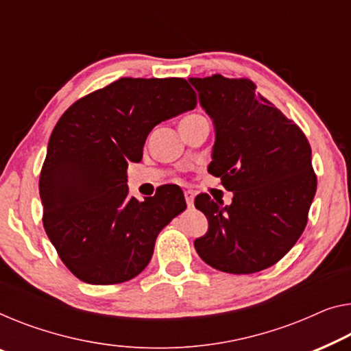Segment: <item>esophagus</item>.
Wrapping results in <instances>:
<instances>
[{"label": "esophagus", "instance_id": "1", "mask_svg": "<svg viewBox=\"0 0 351 351\" xmlns=\"http://www.w3.org/2000/svg\"><path fill=\"white\" fill-rule=\"evenodd\" d=\"M184 198H186L187 206H192L193 205V198H195V193H193L192 191H184Z\"/></svg>", "mask_w": 351, "mask_h": 351}]
</instances>
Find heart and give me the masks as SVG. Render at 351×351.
<instances>
[{
  "label": "heart",
  "instance_id": "1",
  "mask_svg": "<svg viewBox=\"0 0 351 351\" xmlns=\"http://www.w3.org/2000/svg\"><path fill=\"white\" fill-rule=\"evenodd\" d=\"M192 118H198V117H195V114H193V117H187V118H184V119H182V121H186V119H192Z\"/></svg>",
  "mask_w": 351,
  "mask_h": 351
}]
</instances>
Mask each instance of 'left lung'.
I'll use <instances>...</instances> for the list:
<instances>
[{"instance_id":"obj_1","label":"left lung","mask_w":351,"mask_h":351,"mask_svg":"<svg viewBox=\"0 0 351 351\" xmlns=\"http://www.w3.org/2000/svg\"><path fill=\"white\" fill-rule=\"evenodd\" d=\"M189 82L216 132L208 171L233 192L226 206L208 193L197 195L208 232L193 245L205 263L223 273H258L304 232L317 191L311 145L247 78L216 74Z\"/></svg>"}]
</instances>
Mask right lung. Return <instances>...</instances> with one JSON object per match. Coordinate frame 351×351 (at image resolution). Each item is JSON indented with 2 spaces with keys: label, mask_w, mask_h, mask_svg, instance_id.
Wrapping results in <instances>:
<instances>
[{
  "label": "right lung",
  "mask_w": 351,
  "mask_h": 351,
  "mask_svg": "<svg viewBox=\"0 0 351 351\" xmlns=\"http://www.w3.org/2000/svg\"><path fill=\"white\" fill-rule=\"evenodd\" d=\"M192 108L195 93L184 78H119L62 113L40 171L42 222L80 280L110 285L138 276L160 230L186 209L175 184L138 202L125 182L154 125Z\"/></svg>",
  "instance_id": "1"
}]
</instances>
